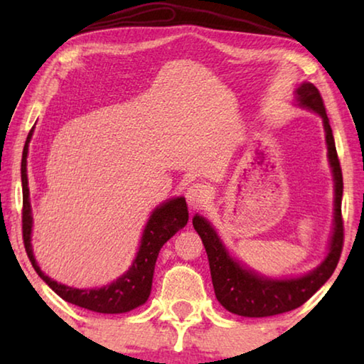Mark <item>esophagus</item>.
Instances as JSON below:
<instances>
[{
	"mask_svg": "<svg viewBox=\"0 0 364 364\" xmlns=\"http://www.w3.org/2000/svg\"><path fill=\"white\" fill-rule=\"evenodd\" d=\"M186 199L189 202V205L193 208L200 207L208 199L207 186H204V184H200V183L191 184V186L186 191Z\"/></svg>",
	"mask_w": 364,
	"mask_h": 364,
	"instance_id": "esophagus-1",
	"label": "esophagus"
}]
</instances>
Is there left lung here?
<instances>
[{"instance_id": "obj_1", "label": "left lung", "mask_w": 364, "mask_h": 364, "mask_svg": "<svg viewBox=\"0 0 364 364\" xmlns=\"http://www.w3.org/2000/svg\"><path fill=\"white\" fill-rule=\"evenodd\" d=\"M297 100L301 106L315 110L321 115L328 143L329 162L334 171L336 181V213H334V232H332L329 254L319 267L310 274L297 279H264L228 255L223 244L220 242L217 232L205 218L196 215L193 218L194 230L199 234L208 257L210 274L215 289V295L221 305L234 315L263 318L279 313L295 310L315 294L326 281H328L341 260L343 247V218H342V193L343 178L341 162L336 151L334 136L326 114L324 101L318 88L311 83H301L297 90Z\"/></svg>"}]
</instances>
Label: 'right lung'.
I'll use <instances>...</instances> for the list:
<instances>
[{"mask_svg":"<svg viewBox=\"0 0 364 364\" xmlns=\"http://www.w3.org/2000/svg\"><path fill=\"white\" fill-rule=\"evenodd\" d=\"M33 130V128H32ZM30 130L26 146L22 152V237L23 247H26L27 255L32 262V267L40 278L56 292L60 299H64L69 304L78 305L86 310L97 311V313H125L133 308L143 305L151 294L152 276L156 260L162 245L173 236L176 231L188 223V207L186 200L183 197H176L165 202L160 205L156 212L152 213L151 220L147 221V226L141 239V247L136 258H134L130 269L127 271L122 278L117 279L112 284L101 289H73L63 284H58L56 281L41 273L38 264H36L32 252V244H30V232H32V215H30V200H28V180H27V152H28V141L32 136Z\"/></svg>","mask_w":364,"mask_h":364,"instance_id":"right-lung-1","label":"right lung"}]
</instances>
